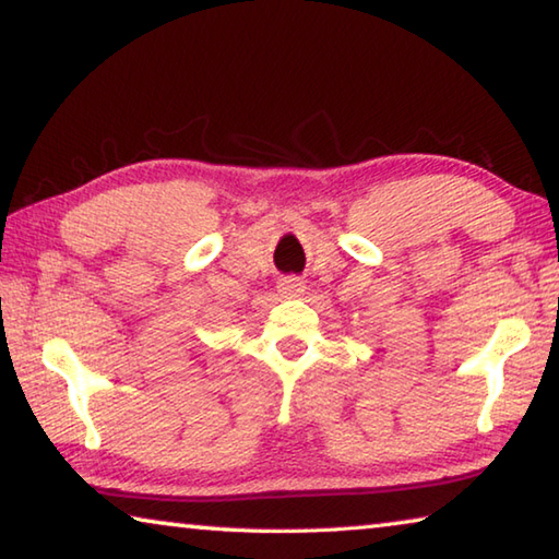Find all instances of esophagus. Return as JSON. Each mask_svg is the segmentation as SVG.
Instances as JSON below:
<instances>
[{"instance_id": "1", "label": "esophagus", "mask_w": 559, "mask_h": 559, "mask_svg": "<svg viewBox=\"0 0 559 559\" xmlns=\"http://www.w3.org/2000/svg\"><path fill=\"white\" fill-rule=\"evenodd\" d=\"M302 288H306V283L296 276L281 278V283H278V290L283 293V296H298V293H302Z\"/></svg>"}]
</instances>
